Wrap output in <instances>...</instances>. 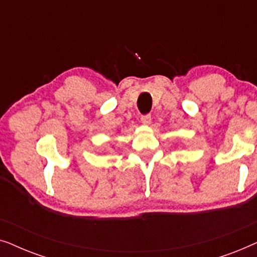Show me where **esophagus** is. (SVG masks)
Instances as JSON below:
<instances>
[{"label":"esophagus","instance_id":"obj_1","mask_svg":"<svg viewBox=\"0 0 257 257\" xmlns=\"http://www.w3.org/2000/svg\"><path fill=\"white\" fill-rule=\"evenodd\" d=\"M151 121H152V118H151L150 114L142 115V118H140V122H142L143 125H150Z\"/></svg>","mask_w":257,"mask_h":257}]
</instances>
